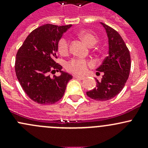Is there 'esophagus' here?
Instances as JSON below:
<instances>
[{"mask_svg": "<svg viewBox=\"0 0 148 148\" xmlns=\"http://www.w3.org/2000/svg\"><path fill=\"white\" fill-rule=\"evenodd\" d=\"M74 78L79 79H81V80H83V79H85L84 77H81V76H77V75H74Z\"/></svg>", "mask_w": 148, "mask_h": 148, "instance_id": "esophagus-1", "label": "esophagus"}]
</instances>
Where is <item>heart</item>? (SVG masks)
<instances>
[{
    "mask_svg": "<svg viewBox=\"0 0 148 148\" xmlns=\"http://www.w3.org/2000/svg\"><path fill=\"white\" fill-rule=\"evenodd\" d=\"M78 36L85 44L92 46L97 42V37L91 31L82 30L78 33ZM58 51L61 55L65 56L69 51V42L65 37H62L57 44ZM92 66V62L82 59H72L66 64V69L70 72L77 74H84L87 71L88 68Z\"/></svg>",
    "mask_w": 148,
    "mask_h": 148,
    "instance_id": "1",
    "label": "heart"
}]
</instances>
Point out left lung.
<instances>
[{"label": "left lung", "mask_w": 148, "mask_h": 148, "mask_svg": "<svg viewBox=\"0 0 148 148\" xmlns=\"http://www.w3.org/2000/svg\"><path fill=\"white\" fill-rule=\"evenodd\" d=\"M101 23L108 36L109 54L97 69V71L103 72L102 80L97 79L96 87L86 92V95L95 100L106 101L117 96L125 86L130 71L131 59L129 49L118 32Z\"/></svg>", "instance_id": "8db88e82"}]
</instances>
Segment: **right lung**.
I'll return each instance as SVG.
<instances>
[{"mask_svg":"<svg viewBox=\"0 0 148 148\" xmlns=\"http://www.w3.org/2000/svg\"><path fill=\"white\" fill-rule=\"evenodd\" d=\"M71 25L45 24L34 29L18 50L15 62L16 77L25 93L34 102L54 104L64 96L72 76L62 71L57 59V44ZM61 71L59 77L50 74Z\"/></svg>","mask_w":148,"mask_h":148,"instance_id":"obj_1","label":"right lung"}]
</instances>
